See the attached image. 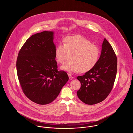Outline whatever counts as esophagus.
<instances>
[{
    "mask_svg": "<svg viewBox=\"0 0 133 133\" xmlns=\"http://www.w3.org/2000/svg\"><path fill=\"white\" fill-rule=\"evenodd\" d=\"M68 76H69V78L70 80H72V79H73V77L72 76L71 74H68Z\"/></svg>",
    "mask_w": 133,
    "mask_h": 133,
    "instance_id": "esophagus-1",
    "label": "esophagus"
}]
</instances>
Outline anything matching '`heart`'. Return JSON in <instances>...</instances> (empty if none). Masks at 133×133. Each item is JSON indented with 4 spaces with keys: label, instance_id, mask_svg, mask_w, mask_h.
Segmentation results:
<instances>
[{
    "label": "heart",
    "instance_id": "obj_1",
    "mask_svg": "<svg viewBox=\"0 0 133 133\" xmlns=\"http://www.w3.org/2000/svg\"><path fill=\"white\" fill-rule=\"evenodd\" d=\"M68 53L72 54L71 60L62 66L61 69L74 73L79 71L86 72L92 69L98 62L100 51L88 39L75 35L66 38L65 43L60 42L55 50V56L61 64L65 62Z\"/></svg>",
    "mask_w": 133,
    "mask_h": 133
}]
</instances>
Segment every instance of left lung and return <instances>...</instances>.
Instances as JSON below:
<instances>
[{"label":"left lung","mask_w":133,"mask_h":133,"mask_svg":"<svg viewBox=\"0 0 133 133\" xmlns=\"http://www.w3.org/2000/svg\"><path fill=\"white\" fill-rule=\"evenodd\" d=\"M100 57L95 66L77 79L81 83L77 95L81 101L94 105L104 100L114 85L117 71V58L112 46L104 38Z\"/></svg>","instance_id":"obj_1"}]
</instances>
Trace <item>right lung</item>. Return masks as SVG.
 <instances>
[{
  "mask_svg": "<svg viewBox=\"0 0 133 133\" xmlns=\"http://www.w3.org/2000/svg\"><path fill=\"white\" fill-rule=\"evenodd\" d=\"M53 39V31L32 35L19 51L17 59V73L23 92L29 99L40 105L53 101L69 80L66 72L57 70Z\"/></svg>",
  "mask_w": 133,
  "mask_h": 133,
  "instance_id": "add662e5",
  "label": "right lung"
}]
</instances>
